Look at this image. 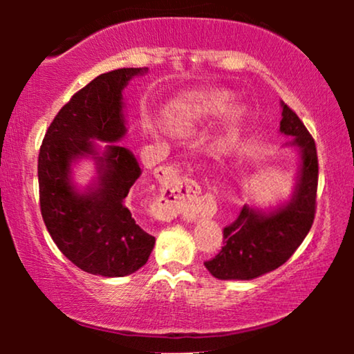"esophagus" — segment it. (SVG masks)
<instances>
[{
  "mask_svg": "<svg viewBox=\"0 0 354 354\" xmlns=\"http://www.w3.org/2000/svg\"><path fill=\"white\" fill-rule=\"evenodd\" d=\"M161 183V196L154 207L161 219H171L185 209L193 214L203 211L200 201L196 200L200 188L190 178L182 176L176 167H162Z\"/></svg>",
  "mask_w": 354,
  "mask_h": 354,
  "instance_id": "1",
  "label": "esophagus"
}]
</instances>
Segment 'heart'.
<instances>
[{
	"label": "heart",
	"instance_id": "heart-1",
	"mask_svg": "<svg viewBox=\"0 0 354 354\" xmlns=\"http://www.w3.org/2000/svg\"><path fill=\"white\" fill-rule=\"evenodd\" d=\"M230 96L221 90L193 91L174 100L167 108L169 124L176 127H188L198 120L222 113L229 104Z\"/></svg>",
	"mask_w": 354,
	"mask_h": 354
}]
</instances>
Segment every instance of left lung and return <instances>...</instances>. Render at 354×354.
Returning a JSON list of instances; mask_svg holds the SVG:
<instances>
[{
    "instance_id": "left-lung-1",
    "label": "left lung",
    "mask_w": 354,
    "mask_h": 354,
    "mask_svg": "<svg viewBox=\"0 0 354 354\" xmlns=\"http://www.w3.org/2000/svg\"><path fill=\"white\" fill-rule=\"evenodd\" d=\"M280 132L293 137L301 164L292 200L266 214L241 207L230 225L224 227V246L205 266L216 279L251 280L287 263L311 230L316 214L319 162L316 143L301 119L282 103Z\"/></svg>"
}]
</instances>
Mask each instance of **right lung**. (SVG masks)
Returning <instances> with one entry per match:
<instances>
[{
    "label": "right lung",
    "instance_id": "1",
    "mask_svg": "<svg viewBox=\"0 0 354 354\" xmlns=\"http://www.w3.org/2000/svg\"><path fill=\"white\" fill-rule=\"evenodd\" d=\"M147 67H124L101 74L62 106L48 127L38 154L40 209L51 239L71 263L88 274L124 277L138 270L151 254L154 236L130 211V188L142 176L127 148L111 143L98 154L96 143L124 137L122 90ZM91 153L99 182L77 192L70 164Z\"/></svg>",
    "mask_w": 354,
    "mask_h": 354
}]
</instances>
